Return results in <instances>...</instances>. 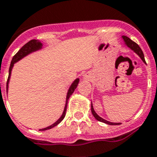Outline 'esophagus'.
I'll return each mask as SVG.
<instances>
[{
  "label": "esophagus",
  "instance_id": "34e87169",
  "mask_svg": "<svg viewBox=\"0 0 157 157\" xmlns=\"http://www.w3.org/2000/svg\"><path fill=\"white\" fill-rule=\"evenodd\" d=\"M84 78H86V76H85V77H84Z\"/></svg>",
  "mask_w": 157,
  "mask_h": 157
}]
</instances>
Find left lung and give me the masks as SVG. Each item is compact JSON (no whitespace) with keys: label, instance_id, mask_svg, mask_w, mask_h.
Segmentation results:
<instances>
[{"label":"left lung","instance_id":"8db88e82","mask_svg":"<svg viewBox=\"0 0 157 157\" xmlns=\"http://www.w3.org/2000/svg\"><path fill=\"white\" fill-rule=\"evenodd\" d=\"M121 37H122L124 42V44L127 46L128 48H129L130 49L132 50V51H133L135 53L137 54L138 56H140V58L141 59L142 61H143L144 63H146L145 60H144V53H143V52H142L141 48H140V46L138 45L136 43H135L134 41H132V40L130 38L128 37V36H121ZM91 111H92V113H93V117H94L95 118H96V120H97L98 121L103 122V123L107 124H110V125H119V124H121V123H113V122L108 121H106V120L103 119L102 117H100V116H99L98 114L96 113V112H95L94 109H93V103L91 104Z\"/></svg>","mask_w":157,"mask_h":157}]
</instances>
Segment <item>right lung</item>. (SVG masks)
<instances>
[{
	"label": "right lung",
	"instance_id": "right-lung-1",
	"mask_svg": "<svg viewBox=\"0 0 157 157\" xmlns=\"http://www.w3.org/2000/svg\"><path fill=\"white\" fill-rule=\"evenodd\" d=\"M42 44L40 40H31L30 41H29L28 43H26L25 45L22 47L21 49L18 51L17 53H16L15 56L13 57L12 59V61H11V64H10V67H9V77H8V81H7V85H6V90H9V80H10V76H11V72H12V69L13 68L14 66V64L17 62H18L19 60H21V59H23L24 57H25L26 56L28 55H29L30 53H33L34 52H36V51H39V50L42 49ZM79 81H80V79L79 78H76L73 82L72 83V85H70L69 87V89H68V92H67V95H66V101H65V105H64V111H63L62 115L61 117L59 118L57 121L53 123L51 125L48 126V127L44 128H40L39 129V131H45V130H48V129H51L52 128H54L55 126H56L57 124L61 122V121L64 120V117H65V114H66V110H67V105H68V101L69 97H70L71 95L73 93V92L75 91V89H76V87L79 84Z\"/></svg>",
	"mask_w": 157,
	"mask_h": 157
}]
</instances>
